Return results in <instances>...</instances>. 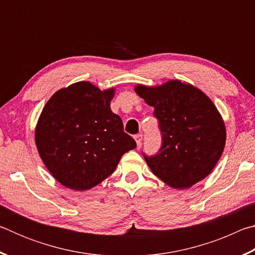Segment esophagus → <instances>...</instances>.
I'll use <instances>...</instances> for the list:
<instances>
[{"mask_svg":"<svg viewBox=\"0 0 255 255\" xmlns=\"http://www.w3.org/2000/svg\"><path fill=\"white\" fill-rule=\"evenodd\" d=\"M135 140L137 146H140L141 141H143V135L141 133H137V135H135Z\"/></svg>","mask_w":255,"mask_h":255,"instance_id":"34e87169","label":"esophagus"}]
</instances>
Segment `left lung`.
<instances>
[{"mask_svg": "<svg viewBox=\"0 0 255 255\" xmlns=\"http://www.w3.org/2000/svg\"><path fill=\"white\" fill-rule=\"evenodd\" d=\"M136 93L154 107L162 144L146 163L170 187L189 188L208 175L221 158L226 140L225 125L210 99L180 81L162 86L138 85Z\"/></svg>", "mask_w": 255, "mask_h": 255, "instance_id": "obj_1", "label": "left lung"}]
</instances>
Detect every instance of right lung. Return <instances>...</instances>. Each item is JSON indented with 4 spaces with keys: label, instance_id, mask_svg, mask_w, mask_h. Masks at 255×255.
<instances>
[{
    "label": "right lung",
    "instance_id": "1",
    "mask_svg": "<svg viewBox=\"0 0 255 255\" xmlns=\"http://www.w3.org/2000/svg\"><path fill=\"white\" fill-rule=\"evenodd\" d=\"M114 89L100 91L79 82L56 92L36 128L42 162L58 182L74 190L96 187L111 173L136 141L110 109Z\"/></svg>",
    "mask_w": 255,
    "mask_h": 255
}]
</instances>
